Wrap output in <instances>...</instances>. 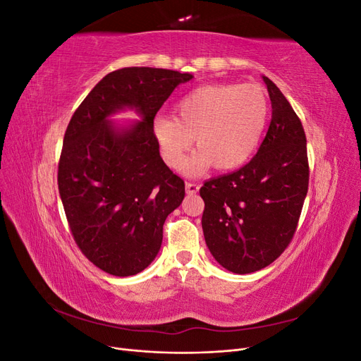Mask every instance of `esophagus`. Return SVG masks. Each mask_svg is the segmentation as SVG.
<instances>
[{"mask_svg":"<svg viewBox=\"0 0 361 361\" xmlns=\"http://www.w3.org/2000/svg\"><path fill=\"white\" fill-rule=\"evenodd\" d=\"M200 185L199 183H194V182H187V185H185V190H187L188 194H195L199 191Z\"/></svg>","mask_w":361,"mask_h":361,"instance_id":"1","label":"esophagus"}]
</instances>
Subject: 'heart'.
Listing matches in <instances>:
<instances>
[{"label": "heart", "instance_id": "obj_1", "mask_svg": "<svg viewBox=\"0 0 361 361\" xmlns=\"http://www.w3.org/2000/svg\"><path fill=\"white\" fill-rule=\"evenodd\" d=\"M174 117L159 114L152 133L166 166L179 170L190 147H200L185 164L190 176L212 164L233 170L255 155L269 118V104L257 84H211L183 94L174 104Z\"/></svg>", "mask_w": 361, "mask_h": 361}]
</instances>
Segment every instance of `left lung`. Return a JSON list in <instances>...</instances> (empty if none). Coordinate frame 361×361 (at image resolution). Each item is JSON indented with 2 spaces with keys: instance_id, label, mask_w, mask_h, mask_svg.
<instances>
[{
  "instance_id": "8db88e82",
  "label": "left lung",
  "mask_w": 361,
  "mask_h": 361,
  "mask_svg": "<svg viewBox=\"0 0 361 361\" xmlns=\"http://www.w3.org/2000/svg\"><path fill=\"white\" fill-rule=\"evenodd\" d=\"M262 80L272 116L256 157L200 188L206 245L218 264L235 274L265 268L285 251L309 188L302 125L279 87L267 76Z\"/></svg>"
}]
</instances>
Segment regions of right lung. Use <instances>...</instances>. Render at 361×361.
<instances>
[{
    "label": "right lung",
    "instance_id": "add662e5",
    "mask_svg": "<svg viewBox=\"0 0 361 361\" xmlns=\"http://www.w3.org/2000/svg\"><path fill=\"white\" fill-rule=\"evenodd\" d=\"M191 73L125 68L105 75L68 125L59 191L84 256L117 277L147 268L162 244L166 218L182 203L185 183L164 164L152 133L162 104ZM134 109L140 117L116 124Z\"/></svg>",
    "mask_w": 361,
    "mask_h": 361
}]
</instances>
